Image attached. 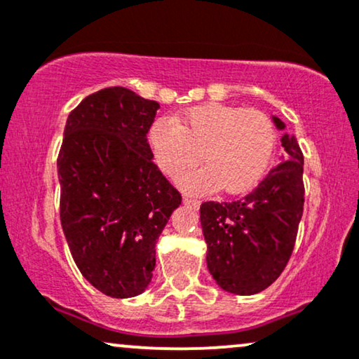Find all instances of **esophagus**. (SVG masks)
I'll use <instances>...</instances> for the list:
<instances>
[{"label": "esophagus", "mask_w": 359, "mask_h": 359, "mask_svg": "<svg viewBox=\"0 0 359 359\" xmlns=\"http://www.w3.org/2000/svg\"><path fill=\"white\" fill-rule=\"evenodd\" d=\"M183 203L186 204V206H189V208H193V209H198L199 208V203L198 199H194V198H189V196H184L183 198Z\"/></svg>", "instance_id": "34e87169"}]
</instances>
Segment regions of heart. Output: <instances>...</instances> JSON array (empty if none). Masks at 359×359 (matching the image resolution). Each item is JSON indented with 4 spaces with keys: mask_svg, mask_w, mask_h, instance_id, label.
<instances>
[{
    "mask_svg": "<svg viewBox=\"0 0 359 359\" xmlns=\"http://www.w3.org/2000/svg\"><path fill=\"white\" fill-rule=\"evenodd\" d=\"M148 142L158 168L171 180L193 168L201 153L204 168L186 175L180 181L183 189L236 194L262 178L276 145V128L260 110L204 104L191 107L173 120H158Z\"/></svg>",
    "mask_w": 359,
    "mask_h": 359,
    "instance_id": "obj_1",
    "label": "heart"
}]
</instances>
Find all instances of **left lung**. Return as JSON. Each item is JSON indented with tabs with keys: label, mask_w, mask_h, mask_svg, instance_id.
<instances>
[{
	"label": "left lung",
	"mask_w": 359,
	"mask_h": 359,
	"mask_svg": "<svg viewBox=\"0 0 359 359\" xmlns=\"http://www.w3.org/2000/svg\"><path fill=\"white\" fill-rule=\"evenodd\" d=\"M278 130L285 123L272 117ZM280 163L244 198L201 204L209 273L222 290L254 295L283 272L304 214V153L283 133Z\"/></svg>",
	"instance_id": "left-lung-1"
}]
</instances>
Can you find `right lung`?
Segmentation results:
<instances>
[{"label":"right lung","instance_id":"1","mask_svg":"<svg viewBox=\"0 0 359 359\" xmlns=\"http://www.w3.org/2000/svg\"><path fill=\"white\" fill-rule=\"evenodd\" d=\"M158 109L130 88H102L69 114L64 128L60 224L82 276L114 299L150 285L156 241L181 204L147 140Z\"/></svg>","mask_w":359,"mask_h":359}]
</instances>
